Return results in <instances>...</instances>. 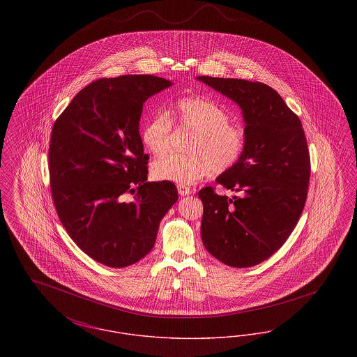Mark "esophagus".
<instances>
[{
	"instance_id": "34e87169",
	"label": "esophagus",
	"mask_w": 357,
	"mask_h": 357,
	"mask_svg": "<svg viewBox=\"0 0 357 357\" xmlns=\"http://www.w3.org/2000/svg\"><path fill=\"white\" fill-rule=\"evenodd\" d=\"M178 192H179L181 197H186L188 194H191V190H190V187L185 186V185H179Z\"/></svg>"
}]
</instances>
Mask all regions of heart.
<instances>
[{
  "instance_id": "1",
  "label": "heart",
  "mask_w": 357,
  "mask_h": 357,
  "mask_svg": "<svg viewBox=\"0 0 357 357\" xmlns=\"http://www.w3.org/2000/svg\"><path fill=\"white\" fill-rule=\"evenodd\" d=\"M178 127L192 131L186 155L171 153L151 165V174L158 181L191 185L211 172L222 174L233 169L246 144L242 126L230 121L225 107L204 98L181 99L172 111ZM172 121L166 112H158L142 128L140 137L144 147L160 156L169 150Z\"/></svg>"
}]
</instances>
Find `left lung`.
Returning <instances> with one entry per match:
<instances>
[{
    "instance_id": "left-lung-1",
    "label": "left lung",
    "mask_w": 357,
    "mask_h": 357,
    "mask_svg": "<svg viewBox=\"0 0 357 357\" xmlns=\"http://www.w3.org/2000/svg\"><path fill=\"white\" fill-rule=\"evenodd\" d=\"M238 104L246 132L237 165L215 179L236 192L218 195L204 187L201 236L206 250L233 268H250L274 255L301 217L310 159L298 116L264 83L198 76Z\"/></svg>"
}]
</instances>
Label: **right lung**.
<instances>
[{
	"instance_id": "1",
	"label": "right lung",
	"mask_w": 357,
	"mask_h": 357,
	"mask_svg": "<svg viewBox=\"0 0 357 357\" xmlns=\"http://www.w3.org/2000/svg\"><path fill=\"white\" fill-rule=\"evenodd\" d=\"M151 75L100 79L83 88L54 121L51 191L69 237L92 259L126 268L149 255L159 223L178 201L172 182H147L139 132L143 104L171 86ZM134 193L132 202L123 198Z\"/></svg>"
}]
</instances>
